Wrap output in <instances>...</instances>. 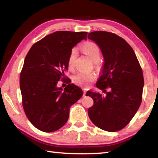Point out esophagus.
<instances>
[{
  "label": "esophagus",
  "instance_id": "esophagus-1",
  "mask_svg": "<svg viewBox=\"0 0 158 158\" xmlns=\"http://www.w3.org/2000/svg\"><path fill=\"white\" fill-rule=\"evenodd\" d=\"M85 93H86V89H84V96L85 95Z\"/></svg>",
  "mask_w": 158,
  "mask_h": 158
}]
</instances>
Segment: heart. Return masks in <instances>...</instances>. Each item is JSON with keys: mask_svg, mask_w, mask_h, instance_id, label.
Returning <instances> with one entry per match:
<instances>
[{"mask_svg": "<svg viewBox=\"0 0 158 158\" xmlns=\"http://www.w3.org/2000/svg\"><path fill=\"white\" fill-rule=\"evenodd\" d=\"M82 51L86 54L89 58L93 62L100 60V51L99 47L93 42H86L82 47ZM77 56V50L76 48H74L71 50L68 57V66L69 68H73L74 63ZM95 74L93 73H79L76 74L73 77L74 81L77 84L81 85H87L90 82H92L95 79Z\"/></svg>", "mask_w": 158, "mask_h": 158, "instance_id": "1", "label": "heart"}]
</instances>
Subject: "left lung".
<instances>
[{
    "label": "left lung",
    "mask_w": 158,
    "mask_h": 158,
    "mask_svg": "<svg viewBox=\"0 0 158 158\" xmlns=\"http://www.w3.org/2000/svg\"><path fill=\"white\" fill-rule=\"evenodd\" d=\"M88 38L100 47L104 58L98 89L89 90L94 101L88 110L93 123L107 132H116L129 123L142 100L143 75L136 54L130 44L117 35L105 31L91 32ZM109 88L106 92L105 88Z\"/></svg>",
    "instance_id": "obj_1"
}]
</instances>
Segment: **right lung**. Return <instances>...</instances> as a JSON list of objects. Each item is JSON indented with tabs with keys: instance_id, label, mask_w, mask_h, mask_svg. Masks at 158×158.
I'll return each mask as SVG.
<instances>
[{
	"instance_id": "obj_1",
	"label": "right lung",
	"mask_w": 158,
	"mask_h": 158,
	"mask_svg": "<svg viewBox=\"0 0 158 158\" xmlns=\"http://www.w3.org/2000/svg\"><path fill=\"white\" fill-rule=\"evenodd\" d=\"M86 37L87 32H54L35 43L26 55L20 90L26 116L37 129L59 130L68 121L71 106L82 97L77 85L69 84L63 89L57 84L68 68L72 49Z\"/></svg>"
}]
</instances>
